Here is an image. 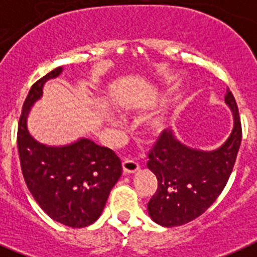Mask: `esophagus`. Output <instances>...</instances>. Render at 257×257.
Here are the masks:
<instances>
[{"instance_id":"obj_1","label":"esophagus","mask_w":257,"mask_h":257,"mask_svg":"<svg viewBox=\"0 0 257 257\" xmlns=\"http://www.w3.org/2000/svg\"><path fill=\"white\" fill-rule=\"evenodd\" d=\"M122 168H123L124 175H130V173H134L139 169V164L134 160H124L122 163Z\"/></svg>"}]
</instances>
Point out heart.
<instances>
[{"mask_svg": "<svg viewBox=\"0 0 257 257\" xmlns=\"http://www.w3.org/2000/svg\"><path fill=\"white\" fill-rule=\"evenodd\" d=\"M165 127V120L160 116H154L151 119H148L146 122V128L148 133L151 134H160Z\"/></svg>", "mask_w": 257, "mask_h": 257, "instance_id": "heart-1", "label": "heart"}]
</instances>
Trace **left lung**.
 <instances>
[{"instance_id": "8db88e82", "label": "left lung", "mask_w": 257, "mask_h": 257, "mask_svg": "<svg viewBox=\"0 0 257 257\" xmlns=\"http://www.w3.org/2000/svg\"><path fill=\"white\" fill-rule=\"evenodd\" d=\"M224 102L234 116L230 137L213 151L188 147L164 130L148 154L147 167L158 179V190L147 205L150 217L164 227L196 219L217 200L227 184L241 142V124L234 95L227 89Z\"/></svg>"}]
</instances>
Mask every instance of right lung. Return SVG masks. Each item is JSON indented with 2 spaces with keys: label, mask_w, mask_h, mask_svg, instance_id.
<instances>
[{
  "label": "right lung",
  "mask_w": 257,
  "mask_h": 257,
  "mask_svg": "<svg viewBox=\"0 0 257 257\" xmlns=\"http://www.w3.org/2000/svg\"><path fill=\"white\" fill-rule=\"evenodd\" d=\"M51 71L30 89L18 123V152L30 193L48 217L68 227L92 224L102 214L110 190L122 175L119 158L86 138L65 146L34 139L27 127L30 110L43 95L44 84L60 76Z\"/></svg>",
  "instance_id": "right-lung-1"
}]
</instances>
